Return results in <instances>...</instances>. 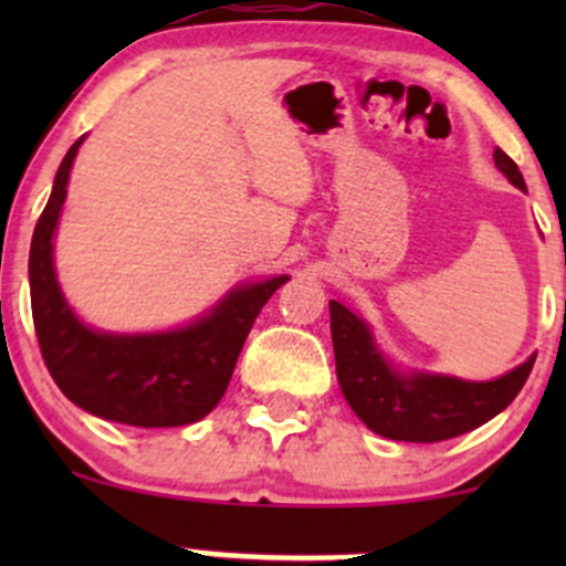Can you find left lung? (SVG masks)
I'll return each mask as SVG.
<instances>
[{
	"label": "left lung",
	"instance_id": "1",
	"mask_svg": "<svg viewBox=\"0 0 566 566\" xmlns=\"http://www.w3.org/2000/svg\"><path fill=\"white\" fill-rule=\"evenodd\" d=\"M493 158L510 182L526 191L517 164L499 147ZM328 310L342 394L369 430L391 441L436 443L476 430L517 397L534 367L536 356H531L512 373L484 384L430 373L405 375L386 361L361 317L339 301H331Z\"/></svg>",
	"mask_w": 566,
	"mask_h": 566
}]
</instances>
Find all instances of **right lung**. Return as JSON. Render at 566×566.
<instances>
[{
    "label": "right lung",
    "mask_w": 566,
    "mask_h": 566,
    "mask_svg": "<svg viewBox=\"0 0 566 566\" xmlns=\"http://www.w3.org/2000/svg\"><path fill=\"white\" fill-rule=\"evenodd\" d=\"M82 142L62 158L32 235V319L43 361L60 391L87 413L130 427L191 424L224 397L251 325L290 276L241 284L205 317L164 334H104L84 325L54 273V230Z\"/></svg>",
    "instance_id": "add662e5"
}]
</instances>
